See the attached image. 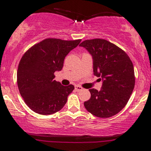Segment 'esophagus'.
<instances>
[{
    "mask_svg": "<svg viewBox=\"0 0 151 151\" xmlns=\"http://www.w3.org/2000/svg\"><path fill=\"white\" fill-rule=\"evenodd\" d=\"M75 90L77 91H82V90H83V88L79 86H75Z\"/></svg>",
    "mask_w": 151,
    "mask_h": 151,
    "instance_id": "esophagus-1",
    "label": "esophagus"
}]
</instances>
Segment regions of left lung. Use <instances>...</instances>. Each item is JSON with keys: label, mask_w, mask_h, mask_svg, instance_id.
<instances>
[{"label": "left lung", "mask_w": 151, "mask_h": 151, "mask_svg": "<svg viewBox=\"0 0 151 151\" xmlns=\"http://www.w3.org/2000/svg\"><path fill=\"white\" fill-rule=\"evenodd\" d=\"M79 46L92 56L93 74L102 81L100 91L89 90L91 96L84 102L85 108L97 117H111L125 107L132 93V63L125 51L106 40H87Z\"/></svg>", "instance_id": "1"}]
</instances>
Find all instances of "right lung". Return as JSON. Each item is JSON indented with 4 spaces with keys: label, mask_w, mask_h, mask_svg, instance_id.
Wrapping results in <instances>:
<instances>
[{
    "label": "right lung",
    "mask_w": 151,
    "mask_h": 151,
    "mask_svg": "<svg viewBox=\"0 0 151 151\" xmlns=\"http://www.w3.org/2000/svg\"><path fill=\"white\" fill-rule=\"evenodd\" d=\"M81 40L45 39L24 53L17 70V84L24 102L30 109L42 115L60 111L74 89L54 80L55 72L63 67L64 59Z\"/></svg>",
    "instance_id": "1"
}]
</instances>
